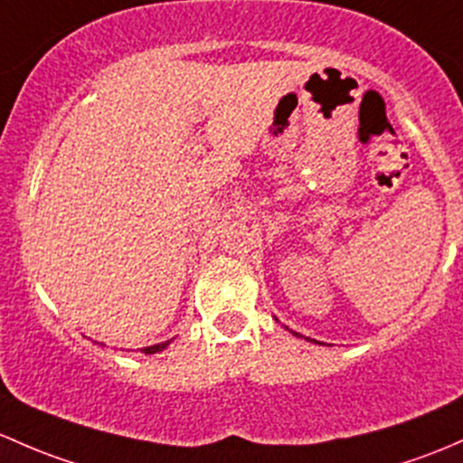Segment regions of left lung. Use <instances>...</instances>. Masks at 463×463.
Masks as SVG:
<instances>
[{
  "label": "left lung",
  "instance_id": "left-lung-1",
  "mask_svg": "<svg viewBox=\"0 0 463 463\" xmlns=\"http://www.w3.org/2000/svg\"><path fill=\"white\" fill-rule=\"evenodd\" d=\"M295 335H297V333H295ZM297 337H299V335H297Z\"/></svg>",
  "mask_w": 463,
  "mask_h": 463
}]
</instances>
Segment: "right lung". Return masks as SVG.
Segmentation results:
<instances>
[{
    "label": "right lung",
    "mask_w": 463,
    "mask_h": 463,
    "mask_svg": "<svg viewBox=\"0 0 463 463\" xmlns=\"http://www.w3.org/2000/svg\"><path fill=\"white\" fill-rule=\"evenodd\" d=\"M168 346V342H164V344H157V346H146V348H142L146 354H153V353H157V350H162V348H166Z\"/></svg>",
    "instance_id": "1"
}]
</instances>
